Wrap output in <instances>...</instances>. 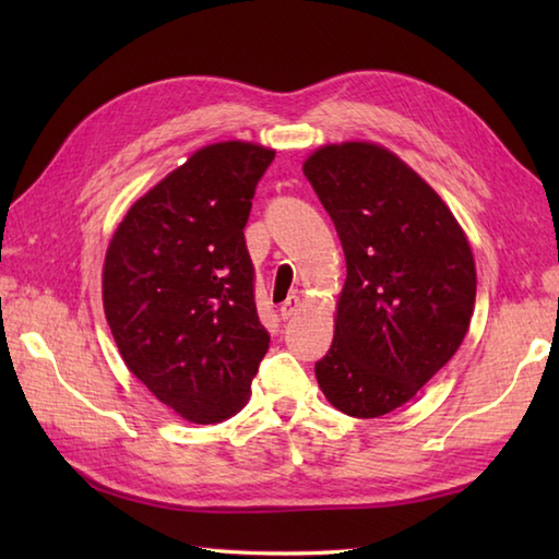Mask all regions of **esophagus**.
I'll list each match as a JSON object with an SVG mask.
<instances>
[{
    "mask_svg": "<svg viewBox=\"0 0 559 559\" xmlns=\"http://www.w3.org/2000/svg\"><path fill=\"white\" fill-rule=\"evenodd\" d=\"M300 307H302V302H300L298 295H290V298L281 305V317L283 319H290V317H295V314L300 312Z\"/></svg>",
    "mask_w": 559,
    "mask_h": 559,
    "instance_id": "esophagus-1",
    "label": "esophagus"
}]
</instances>
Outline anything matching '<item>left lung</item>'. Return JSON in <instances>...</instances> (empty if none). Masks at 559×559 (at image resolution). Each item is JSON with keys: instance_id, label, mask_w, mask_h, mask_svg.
I'll use <instances>...</instances> for the list:
<instances>
[{"instance_id": "obj_1", "label": "left lung", "mask_w": 559, "mask_h": 559, "mask_svg": "<svg viewBox=\"0 0 559 559\" xmlns=\"http://www.w3.org/2000/svg\"><path fill=\"white\" fill-rule=\"evenodd\" d=\"M302 173L336 225L348 271L317 382L341 413L379 418L418 394L466 338L471 242L442 197L372 141L319 146Z\"/></svg>"}]
</instances>
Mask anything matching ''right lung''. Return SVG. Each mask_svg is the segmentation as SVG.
Returning a JSON list of instances; mask_svg holds the SVG:
<instances>
[{
    "label": "right lung",
    "instance_id": "add662e5",
    "mask_svg": "<svg viewBox=\"0 0 559 559\" xmlns=\"http://www.w3.org/2000/svg\"><path fill=\"white\" fill-rule=\"evenodd\" d=\"M273 156L201 146L129 206L105 252L103 310L127 370L187 423L242 411L269 350L242 230Z\"/></svg>",
    "mask_w": 559,
    "mask_h": 559
}]
</instances>
